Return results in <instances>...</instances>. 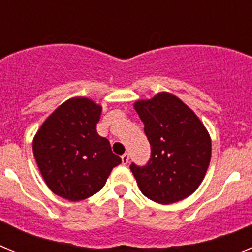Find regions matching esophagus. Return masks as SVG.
<instances>
[{
    "instance_id": "1",
    "label": "esophagus",
    "mask_w": 252,
    "mask_h": 252,
    "mask_svg": "<svg viewBox=\"0 0 252 252\" xmlns=\"http://www.w3.org/2000/svg\"><path fill=\"white\" fill-rule=\"evenodd\" d=\"M121 160H122V164H124V165H126V164L128 162V160H130V155H128L127 153H125L124 155L121 157Z\"/></svg>"
}]
</instances>
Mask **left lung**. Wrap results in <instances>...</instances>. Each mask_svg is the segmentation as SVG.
<instances>
[{"label":"left lung","instance_id":"8db88e82","mask_svg":"<svg viewBox=\"0 0 252 252\" xmlns=\"http://www.w3.org/2000/svg\"><path fill=\"white\" fill-rule=\"evenodd\" d=\"M151 146L148 164L130 169L145 197L170 204L189 197L202 183L211 161V137L183 101L168 92L133 104Z\"/></svg>","mask_w":252,"mask_h":252}]
</instances>
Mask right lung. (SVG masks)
<instances>
[{"instance_id":"add662e5","label":"right lung","mask_w":252,"mask_h":252,"mask_svg":"<svg viewBox=\"0 0 252 252\" xmlns=\"http://www.w3.org/2000/svg\"><path fill=\"white\" fill-rule=\"evenodd\" d=\"M102 107L86 97L60 104L32 141L39 170L53 193L78 202L101 190L121 158L97 133Z\"/></svg>"}]
</instances>
